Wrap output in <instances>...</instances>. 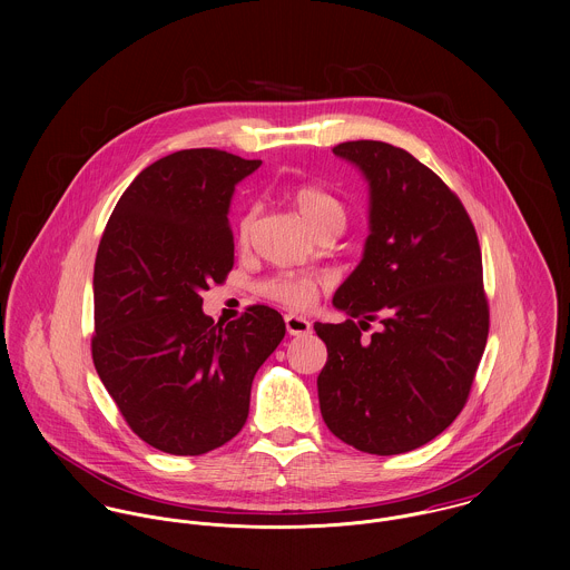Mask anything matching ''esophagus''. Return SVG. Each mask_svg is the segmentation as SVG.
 Returning <instances> with one entry per match:
<instances>
[{"label": "esophagus", "instance_id": "1", "mask_svg": "<svg viewBox=\"0 0 570 570\" xmlns=\"http://www.w3.org/2000/svg\"><path fill=\"white\" fill-rule=\"evenodd\" d=\"M285 326H287L289 335H307L312 331V323L303 316H296V314L285 316Z\"/></svg>", "mask_w": 570, "mask_h": 570}]
</instances>
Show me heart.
<instances>
[{"label":"heart","instance_id":"obj_1","mask_svg":"<svg viewBox=\"0 0 570 570\" xmlns=\"http://www.w3.org/2000/svg\"><path fill=\"white\" fill-rule=\"evenodd\" d=\"M292 199L305 222L318 233L321 228L331 224H344V206L342 202L328 193L323 186L316 184H298L292 190ZM254 210H247L239 222V242L247 244L252 228H254ZM258 294L267 301L281 303L292 309H307L316 303L318 296V283L309 276L301 274H274L263 278L256 285Z\"/></svg>","mask_w":570,"mask_h":570}]
</instances>
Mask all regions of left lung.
<instances>
[{
    "instance_id": "8db88e82",
    "label": "left lung",
    "mask_w": 570,
    "mask_h": 570,
    "mask_svg": "<svg viewBox=\"0 0 570 570\" xmlns=\"http://www.w3.org/2000/svg\"><path fill=\"white\" fill-rule=\"evenodd\" d=\"M371 186L364 258L316 323L326 344L318 400L326 428L360 452L391 456L439 436L468 404L489 333L483 256L459 195L407 151L333 147ZM371 322L383 328L368 338Z\"/></svg>"
}]
</instances>
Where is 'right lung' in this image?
I'll return each instance as SVG.
<instances>
[{
	"mask_svg": "<svg viewBox=\"0 0 570 570\" xmlns=\"http://www.w3.org/2000/svg\"><path fill=\"white\" fill-rule=\"evenodd\" d=\"M258 166L175 151L129 184L98 244L91 360L127 425L166 454L199 456L239 434L252 380L285 337L267 305L228 325L202 312V292L235 265V184Z\"/></svg>",
	"mask_w": 570,
	"mask_h": 570,
	"instance_id": "add662e5",
	"label": "right lung"
}]
</instances>
